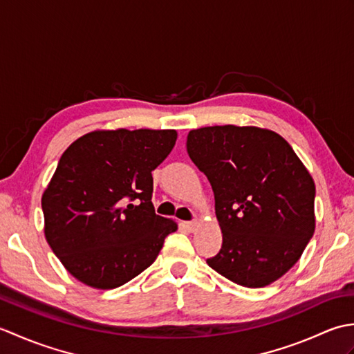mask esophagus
Returning <instances> with one entry per match:
<instances>
[{
  "label": "esophagus",
  "instance_id": "34e87169",
  "mask_svg": "<svg viewBox=\"0 0 354 354\" xmlns=\"http://www.w3.org/2000/svg\"><path fill=\"white\" fill-rule=\"evenodd\" d=\"M198 225H199V222L198 221H190V222H184V227L189 230L190 232H193V231H196V228H198Z\"/></svg>",
  "mask_w": 354,
  "mask_h": 354
}]
</instances>
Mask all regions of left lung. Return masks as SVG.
<instances>
[{
  "label": "left lung",
  "mask_w": 354,
  "mask_h": 354,
  "mask_svg": "<svg viewBox=\"0 0 354 354\" xmlns=\"http://www.w3.org/2000/svg\"><path fill=\"white\" fill-rule=\"evenodd\" d=\"M187 152L214 193L222 248L208 266L245 288H265L301 257L315 232V183L281 135L257 126H207Z\"/></svg>",
  "instance_id": "8db88e82"
}]
</instances>
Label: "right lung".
<instances>
[{
    "label": "right lung",
    "mask_w": 354,
    "mask_h": 354,
    "mask_svg": "<svg viewBox=\"0 0 354 354\" xmlns=\"http://www.w3.org/2000/svg\"><path fill=\"white\" fill-rule=\"evenodd\" d=\"M176 138L175 129H100L62 153L42 194L44 234L76 280L115 289L156 260L178 223L155 214L152 171Z\"/></svg>",
    "instance_id": "add662e5"
}]
</instances>
